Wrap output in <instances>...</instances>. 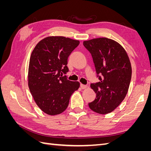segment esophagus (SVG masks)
Here are the masks:
<instances>
[{"label": "esophagus", "mask_w": 151, "mask_h": 151, "mask_svg": "<svg viewBox=\"0 0 151 151\" xmlns=\"http://www.w3.org/2000/svg\"><path fill=\"white\" fill-rule=\"evenodd\" d=\"M81 88L82 89H85L87 88V86L86 85H84L83 84H81Z\"/></svg>", "instance_id": "obj_1"}]
</instances>
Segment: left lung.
<instances>
[{
  "mask_svg": "<svg viewBox=\"0 0 151 151\" xmlns=\"http://www.w3.org/2000/svg\"><path fill=\"white\" fill-rule=\"evenodd\" d=\"M91 53L99 82L91 84L96 96L89 107L99 114L112 112L125 99L132 77V66L125 50L116 41L98 38L84 41Z\"/></svg>",
  "mask_w": 151,
  "mask_h": 151,
  "instance_id": "obj_1",
  "label": "left lung"
}]
</instances>
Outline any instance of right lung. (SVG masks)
Segmentation results:
<instances>
[{"label":"right lung","instance_id":"right-lung-1","mask_svg":"<svg viewBox=\"0 0 151 151\" xmlns=\"http://www.w3.org/2000/svg\"><path fill=\"white\" fill-rule=\"evenodd\" d=\"M79 43L64 36H48L40 41L31 53L28 87L36 104L47 115L64 111L71 95L79 88L78 81L62 76L68 71V56Z\"/></svg>","mask_w":151,"mask_h":151}]
</instances>
